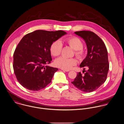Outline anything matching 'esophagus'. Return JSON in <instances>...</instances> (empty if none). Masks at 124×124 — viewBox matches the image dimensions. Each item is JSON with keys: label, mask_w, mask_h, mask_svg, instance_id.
I'll list each match as a JSON object with an SVG mask.
<instances>
[{"label": "esophagus", "mask_w": 124, "mask_h": 124, "mask_svg": "<svg viewBox=\"0 0 124 124\" xmlns=\"http://www.w3.org/2000/svg\"><path fill=\"white\" fill-rule=\"evenodd\" d=\"M61 70L64 71H66V72H69V70H66V69H61Z\"/></svg>", "instance_id": "1"}]
</instances>
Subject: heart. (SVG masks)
Listing matches in <instances>:
<instances>
[{
	"label": "heart",
	"mask_w": 124,
	"mask_h": 124,
	"mask_svg": "<svg viewBox=\"0 0 124 124\" xmlns=\"http://www.w3.org/2000/svg\"><path fill=\"white\" fill-rule=\"evenodd\" d=\"M67 44L75 50V55L78 59H82L85 55V52L83 48V43L78 38L76 37H69L64 40ZM62 43L58 40L53 42L50 47L51 54L54 56L60 55L62 49ZM77 63V60L74 58H68L65 57H60L55 61V66L66 70L71 69Z\"/></svg>",
	"instance_id": "b5f03b06"
}]
</instances>
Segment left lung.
<instances>
[{
	"mask_svg": "<svg viewBox=\"0 0 124 124\" xmlns=\"http://www.w3.org/2000/svg\"><path fill=\"white\" fill-rule=\"evenodd\" d=\"M75 33L84 39L87 48V54L80 67H87L88 69L84 76L78 73L71 83L83 92H91L107 79L109 69L107 49L101 38L92 31H80Z\"/></svg>",
	"mask_w": 124,
	"mask_h": 124,
	"instance_id": "8db88e82",
	"label": "left lung"
}]
</instances>
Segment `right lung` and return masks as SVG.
<instances>
[{"mask_svg":"<svg viewBox=\"0 0 124 124\" xmlns=\"http://www.w3.org/2000/svg\"><path fill=\"white\" fill-rule=\"evenodd\" d=\"M66 33L62 30H38L21 39L14 51L13 67L17 81L23 87L39 91L51 82L58 69L46 66L52 60L50 46Z\"/></svg>","mask_w":124,"mask_h":124,"instance_id":"add662e5","label":"right lung"}]
</instances>
